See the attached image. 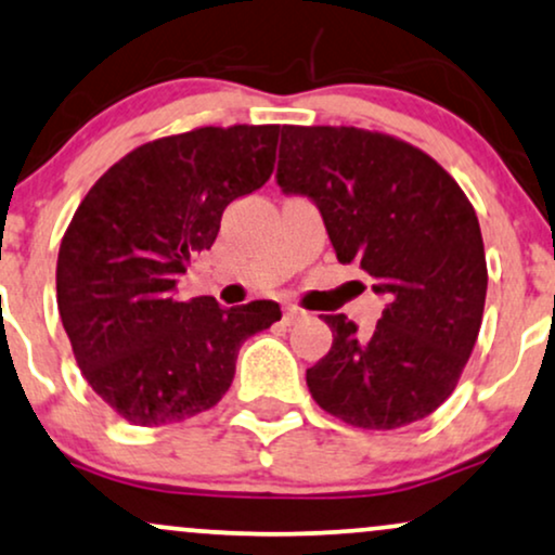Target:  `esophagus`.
I'll return each mask as SVG.
<instances>
[{"label":"esophagus","mask_w":555,"mask_h":555,"mask_svg":"<svg viewBox=\"0 0 555 555\" xmlns=\"http://www.w3.org/2000/svg\"><path fill=\"white\" fill-rule=\"evenodd\" d=\"M305 315H307V312L302 310V307H297V305H286L284 307V323L286 325L297 323V320H302Z\"/></svg>","instance_id":"34e87169"}]
</instances>
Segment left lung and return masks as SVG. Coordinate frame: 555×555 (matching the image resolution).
I'll return each mask as SVG.
<instances>
[{
    "instance_id": "left-lung-1",
    "label": "left lung",
    "mask_w": 555,
    "mask_h": 555,
    "mask_svg": "<svg viewBox=\"0 0 555 555\" xmlns=\"http://www.w3.org/2000/svg\"><path fill=\"white\" fill-rule=\"evenodd\" d=\"M276 183L320 209L341 263L387 299L375 331L325 315L333 346L307 370L323 411L362 429H398L455 390L483 320L478 217L426 152L353 126H282Z\"/></svg>"
}]
</instances>
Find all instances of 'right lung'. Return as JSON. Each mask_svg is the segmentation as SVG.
I'll return each instance as SVG.
<instances>
[{
	"instance_id": "1",
	"label": "right lung",
	"mask_w": 555,
	"mask_h": 555,
	"mask_svg": "<svg viewBox=\"0 0 555 555\" xmlns=\"http://www.w3.org/2000/svg\"><path fill=\"white\" fill-rule=\"evenodd\" d=\"M279 126H204L118 159L66 227L56 302L87 383L137 426L217 405L237 351L282 320L271 299L219 307L176 297L178 276L217 240L222 214L273 172Z\"/></svg>"
}]
</instances>
